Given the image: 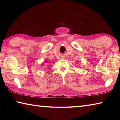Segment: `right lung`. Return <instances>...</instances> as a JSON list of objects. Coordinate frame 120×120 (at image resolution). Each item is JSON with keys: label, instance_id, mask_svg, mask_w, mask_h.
<instances>
[{"label": "right lung", "instance_id": "obj_1", "mask_svg": "<svg viewBox=\"0 0 120 120\" xmlns=\"http://www.w3.org/2000/svg\"><path fill=\"white\" fill-rule=\"evenodd\" d=\"M46 62H47V61H46Z\"/></svg>", "mask_w": 120, "mask_h": 120}]
</instances>
